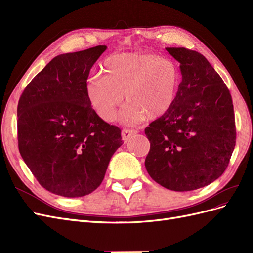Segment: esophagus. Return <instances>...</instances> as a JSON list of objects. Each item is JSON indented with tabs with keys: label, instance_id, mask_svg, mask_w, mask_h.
I'll return each instance as SVG.
<instances>
[{
	"label": "esophagus",
	"instance_id": "34e87169",
	"mask_svg": "<svg viewBox=\"0 0 253 253\" xmlns=\"http://www.w3.org/2000/svg\"><path fill=\"white\" fill-rule=\"evenodd\" d=\"M138 133L137 129H133V128H124L121 132V136H122V140L125 142H127L129 139L132 138L134 135H136Z\"/></svg>",
	"mask_w": 253,
	"mask_h": 253
}]
</instances>
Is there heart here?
Masks as SVG:
<instances>
[{
    "mask_svg": "<svg viewBox=\"0 0 253 253\" xmlns=\"http://www.w3.org/2000/svg\"><path fill=\"white\" fill-rule=\"evenodd\" d=\"M104 76H95L85 84L87 102L99 117L113 121L117 109L127 102L121 119L136 124L162 117L173 105L180 82L174 61L152 53L125 52L106 59Z\"/></svg>",
    "mask_w": 253,
    "mask_h": 253,
    "instance_id": "heart-1",
    "label": "heart"
}]
</instances>
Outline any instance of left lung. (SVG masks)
<instances>
[{
    "label": "left lung",
    "instance_id": "1",
    "mask_svg": "<svg viewBox=\"0 0 253 253\" xmlns=\"http://www.w3.org/2000/svg\"><path fill=\"white\" fill-rule=\"evenodd\" d=\"M179 62L181 82L171 109L151 122L145 169L172 191H192L216 180L228 167L236 129L230 91L202 53L167 47Z\"/></svg>",
    "mask_w": 253,
    "mask_h": 253
}]
</instances>
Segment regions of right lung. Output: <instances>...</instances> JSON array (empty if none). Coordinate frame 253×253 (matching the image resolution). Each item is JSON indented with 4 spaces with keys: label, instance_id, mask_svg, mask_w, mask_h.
I'll return each instance as SVG.
<instances>
[{
    "label": "right lung",
    "instance_id": "obj_1",
    "mask_svg": "<svg viewBox=\"0 0 253 253\" xmlns=\"http://www.w3.org/2000/svg\"><path fill=\"white\" fill-rule=\"evenodd\" d=\"M106 49L98 45L53 58L23 91L18 104L20 154L40 185L80 197L102 182L121 131L91 110L85 84Z\"/></svg>",
    "mask_w": 253,
    "mask_h": 253
}]
</instances>
